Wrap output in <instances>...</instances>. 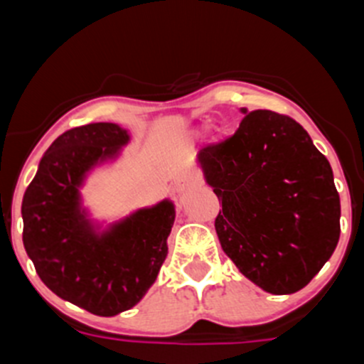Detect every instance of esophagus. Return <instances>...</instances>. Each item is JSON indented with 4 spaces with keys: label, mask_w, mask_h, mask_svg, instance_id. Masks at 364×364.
<instances>
[{
    "label": "esophagus",
    "mask_w": 364,
    "mask_h": 364,
    "mask_svg": "<svg viewBox=\"0 0 364 364\" xmlns=\"http://www.w3.org/2000/svg\"><path fill=\"white\" fill-rule=\"evenodd\" d=\"M195 184H197V180L193 178V176H189V175H178L175 178V189L178 193L188 191V189H191Z\"/></svg>",
    "instance_id": "1"
}]
</instances>
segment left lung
<instances>
[{
    "label": "left lung",
    "instance_id": "1",
    "mask_svg": "<svg viewBox=\"0 0 364 364\" xmlns=\"http://www.w3.org/2000/svg\"><path fill=\"white\" fill-rule=\"evenodd\" d=\"M233 136L197 154L222 200L218 240L244 277L295 294L339 242L341 202L330 162L294 118L247 111Z\"/></svg>",
    "mask_w": 364,
    "mask_h": 364
}]
</instances>
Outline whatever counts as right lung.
I'll list each match as a JSON object with an SVG mask.
<instances>
[{"mask_svg": "<svg viewBox=\"0 0 364 364\" xmlns=\"http://www.w3.org/2000/svg\"><path fill=\"white\" fill-rule=\"evenodd\" d=\"M129 140L127 129L111 122L65 131L41 156L21 202L25 252L43 284L102 317L129 310L147 294L175 222L167 198L107 228L83 208L80 188L89 171L117 160Z\"/></svg>", "mask_w": 364, "mask_h": 364, "instance_id": "right-lung-1", "label": "right lung"}]
</instances>
